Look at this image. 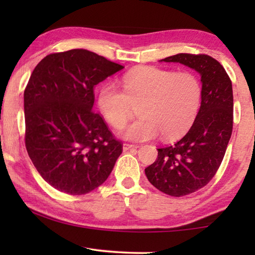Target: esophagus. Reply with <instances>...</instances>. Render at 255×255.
Here are the masks:
<instances>
[{
	"label": "esophagus",
	"instance_id": "obj_1",
	"mask_svg": "<svg viewBox=\"0 0 255 255\" xmlns=\"http://www.w3.org/2000/svg\"><path fill=\"white\" fill-rule=\"evenodd\" d=\"M137 147H138L137 145H133V144H128V143H125V144H124V146H123V148H124L125 152H126V150L131 149V148H137Z\"/></svg>",
	"mask_w": 255,
	"mask_h": 255
}]
</instances>
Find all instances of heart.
<instances>
[{
	"label": "heart",
	"mask_w": 255,
	"mask_h": 255,
	"mask_svg": "<svg viewBox=\"0 0 255 255\" xmlns=\"http://www.w3.org/2000/svg\"><path fill=\"white\" fill-rule=\"evenodd\" d=\"M123 90L115 84L102 86L98 107L112 127L126 124L138 106L139 118L120 131L129 140L144 141L156 137L171 140L195 123L202 98L201 82L191 72H172L147 66L123 76Z\"/></svg>",
	"instance_id": "heart-1"
}]
</instances>
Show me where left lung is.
Masks as SVG:
<instances>
[{
    "mask_svg": "<svg viewBox=\"0 0 255 255\" xmlns=\"http://www.w3.org/2000/svg\"><path fill=\"white\" fill-rule=\"evenodd\" d=\"M162 60L193 68L202 82L201 106L190 130L176 143L157 148L156 161L145 169L159 191L182 197L208 184L221 166L233 130L232 81L208 55L182 53Z\"/></svg>",
    "mask_w": 255,
    "mask_h": 255,
    "instance_id": "1",
    "label": "left lung"
}]
</instances>
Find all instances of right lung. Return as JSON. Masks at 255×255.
<instances>
[{
    "label": "right lung",
    "mask_w": 255,
    "mask_h": 255,
    "mask_svg": "<svg viewBox=\"0 0 255 255\" xmlns=\"http://www.w3.org/2000/svg\"><path fill=\"white\" fill-rule=\"evenodd\" d=\"M124 66L85 49L53 53L24 89L25 148L47 183L81 196L105 182L123 153L102 116L94 86Z\"/></svg>",
    "instance_id": "1"
}]
</instances>
